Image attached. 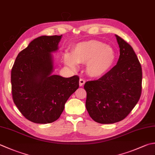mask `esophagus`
Listing matches in <instances>:
<instances>
[{
    "label": "esophagus",
    "instance_id": "1",
    "mask_svg": "<svg viewBox=\"0 0 155 155\" xmlns=\"http://www.w3.org/2000/svg\"><path fill=\"white\" fill-rule=\"evenodd\" d=\"M84 83H85V81H84L83 78H80V80H79V85L81 87H82Z\"/></svg>",
    "mask_w": 155,
    "mask_h": 155
}]
</instances>
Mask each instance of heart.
<instances>
[{"mask_svg":"<svg viewBox=\"0 0 155 155\" xmlns=\"http://www.w3.org/2000/svg\"><path fill=\"white\" fill-rule=\"evenodd\" d=\"M64 62L71 68L77 64H86V72L90 77H100L110 71L116 60L113 48L97 40L81 42L73 47L71 54L65 53Z\"/></svg>","mask_w":155,"mask_h":155,"instance_id":"1","label":"heart"}]
</instances>
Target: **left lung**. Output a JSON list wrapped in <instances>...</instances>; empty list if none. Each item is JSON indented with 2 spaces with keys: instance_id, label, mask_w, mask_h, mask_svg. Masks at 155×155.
I'll list each match as a JSON object with an SVG mask.
<instances>
[{
  "instance_id": "8db88e82",
  "label": "left lung",
  "mask_w": 155,
  "mask_h": 155,
  "mask_svg": "<svg viewBox=\"0 0 155 155\" xmlns=\"http://www.w3.org/2000/svg\"><path fill=\"white\" fill-rule=\"evenodd\" d=\"M120 47L117 64L97 80L85 83L86 108L100 124H114L128 116L140 99L142 72L140 62L128 42L116 35Z\"/></svg>"
}]
</instances>
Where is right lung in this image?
<instances>
[{
  "mask_svg": "<svg viewBox=\"0 0 155 155\" xmlns=\"http://www.w3.org/2000/svg\"><path fill=\"white\" fill-rule=\"evenodd\" d=\"M61 35L41 36L18 54L11 70L12 97L23 116L36 124L55 122L66 101L79 87V77L51 74V52L58 50Z\"/></svg>",
  "mask_w": 155,
  "mask_h": 155,
  "instance_id": "1",
  "label": "right lung"
}]
</instances>
